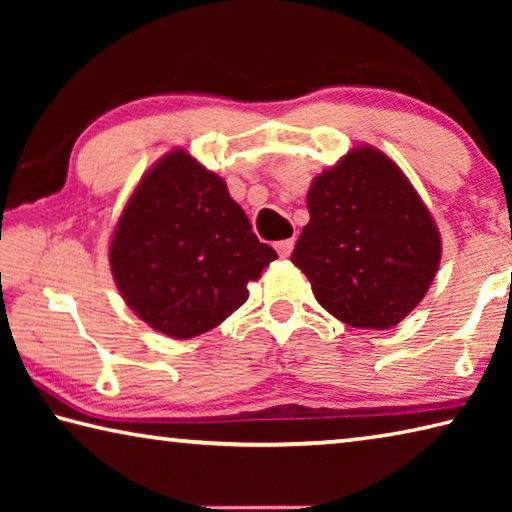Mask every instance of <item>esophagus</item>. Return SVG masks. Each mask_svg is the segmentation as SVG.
Returning <instances> with one entry per match:
<instances>
[{
    "mask_svg": "<svg viewBox=\"0 0 512 512\" xmlns=\"http://www.w3.org/2000/svg\"><path fill=\"white\" fill-rule=\"evenodd\" d=\"M293 246H296V239H282V241H277L275 244V250H277V255L280 257H289L291 253H293Z\"/></svg>",
    "mask_w": 512,
    "mask_h": 512,
    "instance_id": "1",
    "label": "esophagus"
}]
</instances>
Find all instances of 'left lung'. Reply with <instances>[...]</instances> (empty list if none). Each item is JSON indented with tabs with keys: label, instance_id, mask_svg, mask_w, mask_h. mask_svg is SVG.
Instances as JSON below:
<instances>
[{
	"label": "left lung",
	"instance_id": "obj_1",
	"mask_svg": "<svg viewBox=\"0 0 512 512\" xmlns=\"http://www.w3.org/2000/svg\"><path fill=\"white\" fill-rule=\"evenodd\" d=\"M309 223L291 262L329 314L350 327L388 329L429 291L440 235L397 164L359 146L314 178Z\"/></svg>",
	"mask_w": 512,
	"mask_h": 512
}]
</instances>
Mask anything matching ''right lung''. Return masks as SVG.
Returning <instances> with one entry per match:
<instances>
[{
	"label": "right lung",
	"mask_w": 512,
	"mask_h": 512,
	"mask_svg": "<svg viewBox=\"0 0 512 512\" xmlns=\"http://www.w3.org/2000/svg\"><path fill=\"white\" fill-rule=\"evenodd\" d=\"M275 257L223 178L183 149L164 155L140 180L110 241L121 298L171 339H192L223 323Z\"/></svg>",
	"instance_id": "obj_1"
}]
</instances>
